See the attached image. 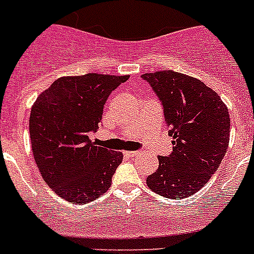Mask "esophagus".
I'll list each match as a JSON object with an SVG mask.
<instances>
[{
	"mask_svg": "<svg viewBox=\"0 0 254 254\" xmlns=\"http://www.w3.org/2000/svg\"><path fill=\"white\" fill-rule=\"evenodd\" d=\"M123 154H125L126 156H128V158H133V156H136L138 152L137 151H125Z\"/></svg>",
	"mask_w": 254,
	"mask_h": 254,
	"instance_id": "esophagus-1",
	"label": "esophagus"
}]
</instances>
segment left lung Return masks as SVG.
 <instances>
[{
	"label": "left lung",
	"instance_id": "1",
	"mask_svg": "<svg viewBox=\"0 0 254 254\" xmlns=\"http://www.w3.org/2000/svg\"><path fill=\"white\" fill-rule=\"evenodd\" d=\"M164 108L173 152L159 156L147 187L172 199L187 198L208 182L229 145L230 118L224 102L205 82L172 69L143 73Z\"/></svg>",
	"mask_w": 254,
	"mask_h": 254
}]
</instances>
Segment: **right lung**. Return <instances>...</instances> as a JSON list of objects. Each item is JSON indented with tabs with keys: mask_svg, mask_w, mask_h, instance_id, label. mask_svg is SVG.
Segmentation results:
<instances>
[{
	"mask_svg": "<svg viewBox=\"0 0 254 254\" xmlns=\"http://www.w3.org/2000/svg\"><path fill=\"white\" fill-rule=\"evenodd\" d=\"M128 77L64 76L33 104L29 118L33 155L44 182L61 198L84 205L111 187L122 152L98 146L89 136L99 128L108 96Z\"/></svg>",
	"mask_w": 254,
	"mask_h": 254,
	"instance_id": "add662e5",
	"label": "right lung"
}]
</instances>
